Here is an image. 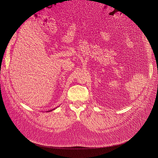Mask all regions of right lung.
<instances>
[{
    "label": "right lung",
    "mask_w": 158,
    "mask_h": 158,
    "mask_svg": "<svg viewBox=\"0 0 158 158\" xmlns=\"http://www.w3.org/2000/svg\"><path fill=\"white\" fill-rule=\"evenodd\" d=\"M56 108H57V107H56ZM56 108H54V109H53V110H50V111H48L47 112H50V111H53V110H54Z\"/></svg>",
    "instance_id": "1"
}]
</instances>
